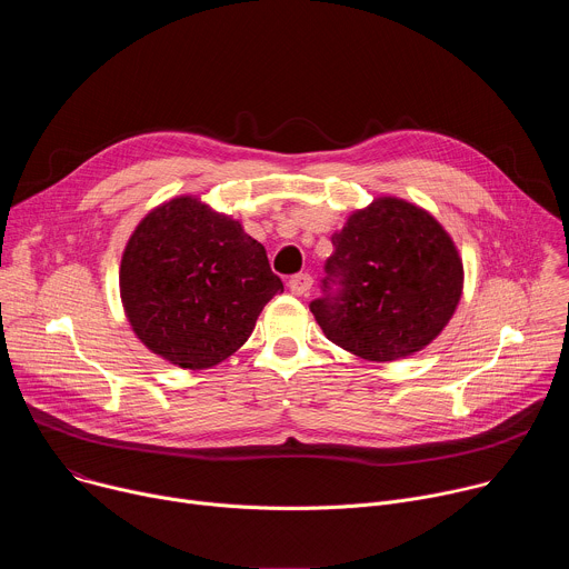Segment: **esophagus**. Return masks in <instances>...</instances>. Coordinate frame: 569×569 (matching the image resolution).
<instances>
[{"mask_svg":"<svg viewBox=\"0 0 569 569\" xmlns=\"http://www.w3.org/2000/svg\"><path fill=\"white\" fill-rule=\"evenodd\" d=\"M288 288L292 295H299V297H306L312 288V277L306 274V272H299V274H292L290 281H288Z\"/></svg>","mask_w":569,"mask_h":569,"instance_id":"34e87169","label":"esophagus"}]
</instances>
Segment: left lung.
I'll list each match as a JSON object with an SVG mask.
<instances>
[{"label":"left lung","instance_id":"1","mask_svg":"<svg viewBox=\"0 0 569 569\" xmlns=\"http://www.w3.org/2000/svg\"><path fill=\"white\" fill-rule=\"evenodd\" d=\"M321 297L310 310L333 345L376 362L428 347L463 286L455 242L423 209L380 198L333 233Z\"/></svg>","mask_w":569,"mask_h":569}]
</instances>
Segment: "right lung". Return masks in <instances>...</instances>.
<instances>
[{
    "label": "right lung",
    "mask_w": 569,
    "mask_h": 569,
    "mask_svg": "<svg viewBox=\"0 0 569 569\" xmlns=\"http://www.w3.org/2000/svg\"><path fill=\"white\" fill-rule=\"evenodd\" d=\"M119 281L139 340L184 369L229 358L283 292L261 242L196 198H176L139 222Z\"/></svg>",
    "instance_id": "right-lung-1"
}]
</instances>
